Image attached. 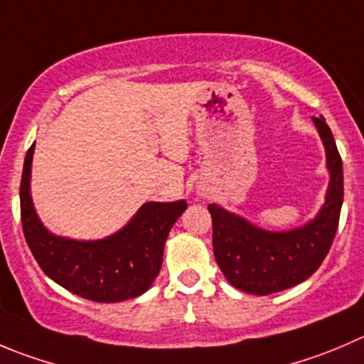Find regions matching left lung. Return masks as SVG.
<instances>
[{
	"label": "left lung",
	"mask_w": 364,
	"mask_h": 364,
	"mask_svg": "<svg viewBox=\"0 0 364 364\" xmlns=\"http://www.w3.org/2000/svg\"><path fill=\"white\" fill-rule=\"evenodd\" d=\"M326 149L329 186L315 218L288 231H270L210 204L213 252L225 279L252 295L288 290L313 276L333 243L343 204V165L323 117H313Z\"/></svg>",
	"instance_id": "left-lung-1"
}]
</instances>
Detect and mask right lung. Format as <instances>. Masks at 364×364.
Returning a JSON list of instances; mask_svg holds the SVG:
<instances>
[{"instance_id":"1","label":"right lung","mask_w":364,"mask_h":364,"mask_svg":"<svg viewBox=\"0 0 364 364\" xmlns=\"http://www.w3.org/2000/svg\"><path fill=\"white\" fill-rule=\"evenodd\" d=\"M35 144L24 158L21 178V222L38 267L65 290L94 302H122L140 297L160 274L164 247L186 200L142 204L132 220L101 240H73L53 235L35 211L30 192Z\"/></svg>"}]
</instances>
